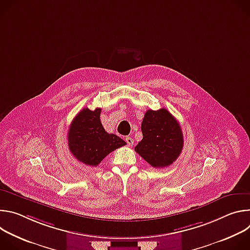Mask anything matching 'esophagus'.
Returning <instances> with one entry per match:
<instances>
[{
    "label": "esophagus",
    "mask_w": 250,
    "mask_h": 250,
    "mask_svg": "<svg viewBox=\"0 0 250 250\" xmlns=\"http://www.w3.org/2000/svg\"><path fill=\"white\" fill-rule=\"evenodd\" d=\"M125 141H126L127 146H133V139L130 136H125Z\"/></svg>",
    "instance_id": "1"
}]
</instances>
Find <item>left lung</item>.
<instances>
[{
	"mask_svg": "<svg viewBox=\"0 0 250 250\" xmlns=\"http://www.w3.org/2000/svg\"><path fill=\"white\" fill-rule=\"evenodd\" d=\"M142 139L134 150L154 168L171 165L179 157L184 139L181 126L166 110H148L141 124Z\"/></svg>",
	"mask_w": 250,
	"mask_h": 250,
	"instance_id": "obj_1",
	"label": "left lung"
}]
</instances>
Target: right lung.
Segmentation results:
<instances>
[{"instance_id":"right-lung-1","label":"right lung","mask_w":250,"mask_h":250,"mask_svg":"<svg viewBox=\"0 0 250 250\" xmlns=\"http://www.w3.org/2000/svg\"><path fill=\"white\" fill-rule=\"evenodd\" d=\"M101 109H83L74 118L68 130L69 149L78 161L98 166L106 156L124 146L125 141L114 133H108L100 120Z\"/></svg>"}]
</instances>
